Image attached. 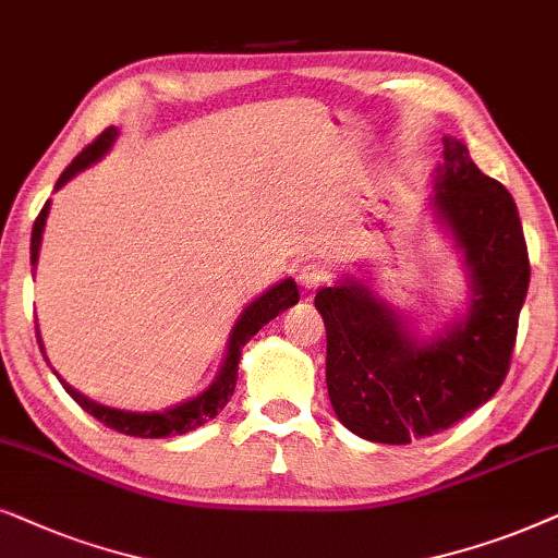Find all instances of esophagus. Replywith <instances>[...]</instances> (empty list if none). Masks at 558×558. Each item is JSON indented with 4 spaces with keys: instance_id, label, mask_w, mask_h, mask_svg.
Segmentation results:
<instances>
[{
    "instance_id": "34e87169",
    "label": "esophagus",
    "mask_w": 558,
    "mask_h": 558,
    "mask_svg": "<svg viewBox=\"0 0 558 558\" xmlns=\"http://www.w3.org/2000/svg\"><path fill=\"white\" fill-rule=\"evenodd\" d=\"M326 278H329V267H326L324 263H308L301 267L299 283L306 288V291H316L318 286L326 283Z\"/></svg>"
}]
</instances>
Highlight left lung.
I'll return each instance as SVG.
<instances>
[{"label":"left lung","instance_id":"8db88e82","mask_svg":"<svg viewBox=\"0 0 558 558\" xmlns=\"http://www.w3.org/2000/svg\"><path fill=\"white\" fill-rule=\"evenodd\" d=\"M428 209L466 272L464 306L421 337L369 280L339 278L316 293L326 326V388L337 418L375 444H411L454 426L500 390L529 293L518 206L482 173L462 140L444 137Z\"/></svg>","mask_w":558,"mask_h":558}]
</instances>
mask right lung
I'll use <instances>...</instances> for the list:
<instances>
[{
	"label": "right lung",
	"mask_w": 558,
	"mask_h": 558,
	"mask_svg": "<svg viewBox=\"0 0 558 558\" xmlns=\"http://www.w3.org/2000/svg\"><path fill=\"white\" fill-rule=\"evenodd\" d=\"M117 137H119L117 128L104 130L101 135L96 137L86 150H81V155H76V160L63 170L56 183V191L63 189L71 178H76L81 173V170H86L88 166H94V162H99L104 155L111 150V145L117 143ZM48 214H50V202H46V206H43L40 217L35 219V227H33V240H29V263H33V267L37 265V255H40ZM295 303H299V288H295L293 278L280 280V283L267 288L265 293H259L250 306H244L240 318H236V324L232 326V331H229L225 360H221L219 373L211 380L209 388L198 392V396L183 400V403L166 408V411L140 413V411H122V408L96 403V400L86 398L84 392H78L76 388H71L69 383L61 380V375H58L56 369L53 373L58 380H61L65 392H69V396L76 400L86 413H92L96 421H101L104 426L119 430V434L140 436V439H162V436L189 434V430L204 426L206 421H211L219 411H225V405L229 403V398H232L234 385H236V367H240L242 347L247 344V341L255 337V333L263 329L270 318L283 314L286 308L295 306ZM37 344H40V352L46 354V344H43L40 339V329H37ZM46 362H48V354H46Z\"/></svg>",
	"instance_id": "obj_1"
}]
</instances>
